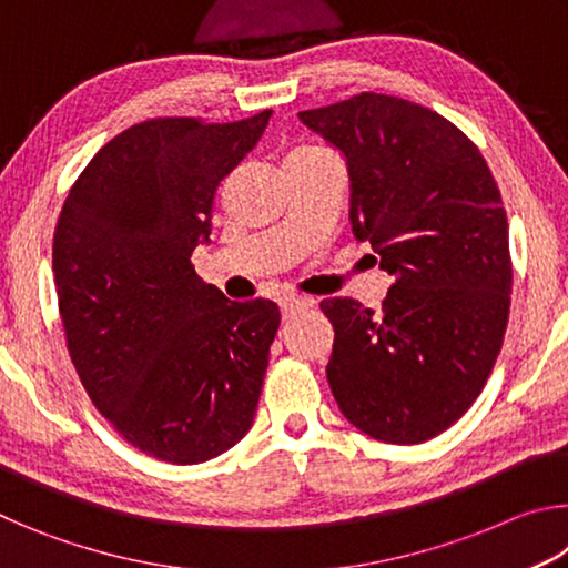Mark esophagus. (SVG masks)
Instances as JSON below:
<instances>
[{
  "mask_svg": "<svg viewBox=\"0 0 568 568\" xmlns=\"http://www.w3.org/2000/svg\"><path fill=\"white\" fill-rule=\"evenodd\" d=\"M313 305V301H307V297H283L281 301V313H283V321L293 318L295 313H301L303 307Z\"/></svg>",
  "mask_w": 568,
  "mask_h": 568,
  "instance_id": "obj_1",
  "label": "esophagus"
}]
</instances>
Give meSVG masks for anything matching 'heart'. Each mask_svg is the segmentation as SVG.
<instances>
[{
	"mask_svg": "<svg viewBox=\"0 0 568 568\" xmlns=\"http://www.w3.org/2000/svg\"><path fill=\"white\" fill-rule=\"evenodd\" d=\"M331 155L321 148H303V150H295L291 158H287V165L291 162H315V160H328Z\"/></svg>",
	"mask_w": 568,
	"mask_h": 568,
	"instance_id": "obj_1",
	"label": "heart"
}]
</instances>
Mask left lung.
I'll use <instances>...</instances> for the list:
<instances>
[{"label":"left lung","mask_w":568,"mask_h":568,"mask_svg":"<svg viewBox=\"0 0 568 568\" xmlns=\"http://www.w3.org/2000/svg\"><path fill=\"white\" fill-rule=\"evenodd\" d=\"M351 172L353 235L393 275L381 313L325 297L328 383L355 428L423 444L474 406L511 307L508 220L480 150L423 104L361 92L297 114Z\"/></svg>","instance_id":"left-lung-1"}]
</instances>
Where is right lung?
Returning a JSON list of instances; mask_svg holds the SVG:
<instances>
[{
	"instance_id": "1",
	"label": "right lung",
	"mask_w": 568,
	"mask_h": 568,
	"mask_svg": "<svg viewBox=\"0 0 568 568\" xmlns=\"http://www.w3.org/2000/svg\"><path fill=\"white\" fill-rule=\"evenodd\" d=\"M271 114L132 124L88 162L57 220L52 271L77 376L124 440L168 464H203L253 426L281 311L227 301L190 255Z\"/></svg>"
}]
</instances>
